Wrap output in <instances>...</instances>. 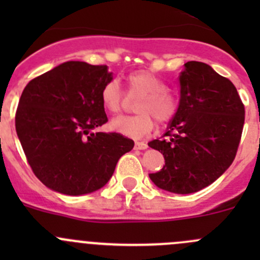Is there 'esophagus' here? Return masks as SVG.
Here are the masks:
<instances>
[{"label": "esophagus", "mask_w": 260, "mask_h": 260, "mask_svg": "<svg viewBox=\"0 0 260 260\" xmlns=\"http://www.w3.org/2000/svg\"><path fill=\"white\" fill-rule=\"evenodd\" d=\"M147 147L148 146H147L146 142H136V145H135L136 149H146Z\"/></svg>", "instance_id": "esophagus-1"}]
</instances>
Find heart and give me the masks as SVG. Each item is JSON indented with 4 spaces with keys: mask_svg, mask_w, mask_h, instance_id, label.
<instances>
[{
    "mask_svg": "<svg viewBox=\"0 0 260 260\" xmlns=\"http://www.w3.org/2000/svg\"><path fill=\"white\" fill-rule=\"evenodd\" d=\"M128 95L131 98L140 96L136 104L140 112L136 115L118 117L112 122L117 132L132 138H142L153 131L156 120L159 123L169 122L177 112V101L167 85L153 73L138 70L127 77ZM103 107L112 114L119 113L124 107L128 96L120 88L117 80H109L101 91Z\"/></svg>",
    "mask_w": 260,
    "mask_h": 260,
    "instance_id": "heart-1",
    "label": "heart"
}]
</instances>
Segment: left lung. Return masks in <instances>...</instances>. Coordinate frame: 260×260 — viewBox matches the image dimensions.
Masks as SVG:
<instances>
[{"mask_svg": "<svg viewBox=\"0 0 260 260\" xmlns=\"http://www.w3.org/2000/svg\"><path fill=\"white\" fill-rule=\"evenodd\" d=\"M179 80L180 104L167 138L148 143L165 157L164 169L149 179L162 190L183 195L211 185L229 169L245 111L234 84L205 62H186Z\"/></svg>", "mask_w": 260, "mask_h": 260, "instance_id": "left-lung-1", "label": "left lung"}]
</instances>
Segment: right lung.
<instances>
[{
	"instance_id": "1",
	"label": "right lung",
	"mask_w": 260,
	"mask_h": 260,
	"mask_svg": "<svg viewBox=\"0 0 260 260\" xmlns=\"http://www.w3.org/2000/svg\"><path fill=\"white\" fill-rule=\"evenodd\" d=\"M113 79L107 65L67 61L25 86L15 117L32 172L46 187L84 195L103 187L135 142L93 132L108 122L101 91Z\"/></svg>"
}]
</instances>
